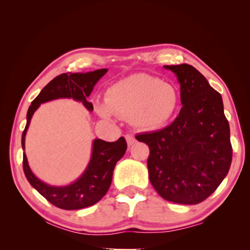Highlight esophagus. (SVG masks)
<instances>
[{
	"mask_svg": "<svg viewBox=\"0 0 250 250\" xmlns=\"http://www.w3.org/2000/svg\"><path fill=\"white\" fill-rule=\"evenodd\" d=\"M125 140H126V143H128V146H133L135 143V139L133 137V134H131V133L125 134Z\"/></svg>",
	"mask_w": 250,
	"mask_h": 250,
	"instance_id": "1",
	"label": "esophagus"
}]
</instances>
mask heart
<instances>
[{
  "instance_id": "heart-1",
  "label": "heart",
  "mask_w": 250,
  "mask_h": 250,
  "mask_svg": "<svg viewBox=\"0 0 250 250\" xmlns=\"http://www.w3.org/2000/svg\"><path fill=\"white\" fill-rule=\"evenodd\" d=\"M179 103V92L172 83L138 73L112 83L105 99H95L94 105L101 117H130L135 128L151 131L162 128L174 117Z\"/></svg>"
}]
</instances>
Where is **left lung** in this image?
Here are the masks:
<instances>
[{"mask_svg":"<svg viewBox=\"0 0 250 250\" xmlns=\"http://www.w3.org/2000/svg\"><path fill=\"white\" fill-rule=\"evenodd\" d=\"M164 67L176 75L183 107L170 125L135 139L149 146L147 170L159 195L177 204H198L229 171V125L221 94L200 71L188 64Z\"/></svg>","mask_w":250,"mask_h":250,"instance_id":"left-lung-1","label":"left lung"}]
</instances>
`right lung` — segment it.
<instances>
[{"instance_id":"add662e5","label":"right lung","mask_w":250,"mask_h":250,"mask_svg":"<svg viewBox=\"0 0 250 250\" xmlns=\"http://www.w3.org/2000/svg\"><path fill=\"white\" fill-rule=\"evenodd\" d=\"M107 71L108 69L104 68L86 74H62L46 84L28 108L26 126L22 134L23 150H25V135L29 122L41 104L59 98H73L76 101H82L84 107L92 111L94 107L91 103L87 101V98L97 82ZM125 151L126 142L124 137L115 142L95 139L87 168L78 180L66 186H52L37 179L28 166L25 153H23V170L29 184L53 205L67 210L80 209L96 204L105 195L111 184L113 168Z\"/></svg>"}]
</instances>
